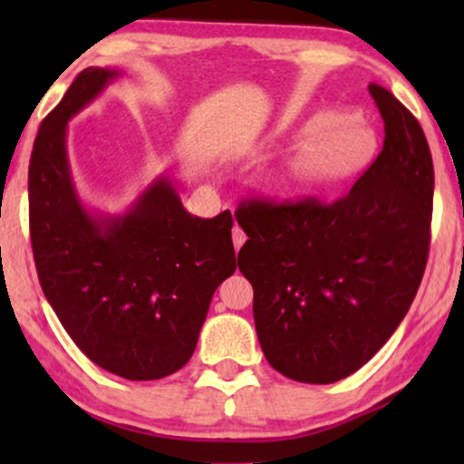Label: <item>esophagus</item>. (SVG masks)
Here are the masks:
<instances>
[{"mask_svg":"<svg viewBox=\"0 0 464 464\" xmlns=\"http://www.w3.org/2000/svg\"><path fill=\"white\" fill-rule=\"evenodd\" d=\"M232 240H234V249H240V246L245 245V240H246V234L240 230L238 226H234V230H232Z\"/></svg>","mask_w":464,"mask_h":464,"instance_id":"esophagus-1","label":"esophagus"}]
</instances>
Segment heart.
Listing matches in <instances>:
<instances>
[{"mask_svg": "<svg viewBox=\"0 0 464 464\" xmlns=\"http://www.w3.org/2000/svg\"><path fill=\"white\" fill-rule=\"evenodd\" d=\"M304 143L285 170L295 189H319L351 179L370 164L376 139L365 124L338 111H319L304 124Z\"/></svg>", "mask_w": 464, "mask_h": 464, "instance_id": "1", "label": "heart"}]
</instances>
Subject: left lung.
<instances>
[{"instance_id":"8db88e82","label":"left lung","mask_w":464,"mask_h":464,"mask_svg":"<svg viewBox=\"0 0 464 464\" xmlns=\"http://www.w3.org/2000/svg\"><path fill=\"white\" fill-rule=\"evenodd\" d=\"M384 145L344 198L323 205L243 202L249 240L238 270L253 285V319L268 363L306 384L363 367L408 314L422 281L433 213V160L418 120L370 84Z\"/></svg>"}]
</instances>
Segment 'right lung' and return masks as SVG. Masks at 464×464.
I'll return each instance as SVG.
<instances>
[{"label":"right lung","instance_id":"right-lung-1","mask_svg":"<svg viewBox=\"0 0 464 464\" xmlns=\"http://www.w3.org/2000/svg\"><path fill=\"white\" fill-rule=\"evenodd\" d=\"M120 75L84 69L37 130L31 246L44 295L80 351L120 378L158 380L188 363L215 289L237 270L232 215L188 213L169 175H158L124 213L82 202L67 124Z\"/></svg>","mask_w":464,"mask_h":464}]
</instances>
